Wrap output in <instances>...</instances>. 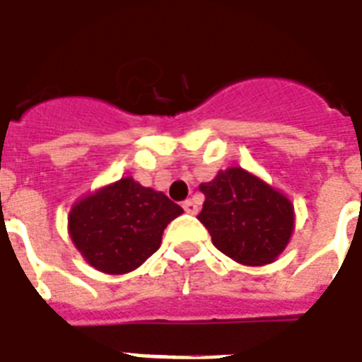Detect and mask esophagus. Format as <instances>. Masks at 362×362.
Segmentation results:
<instances>
[{
    "label": "esophagus",
    "mask_w": 362,
    "mask_h": 362,
    "mask_svg": "<svg viewBox=\"0 0 362 362\" xmlns=\"http://www.w3.org/2000/svg\"><path fill=\"white\" fill-rule=\"evenodd\" d=\"M183 210L187 211V214H191V216H194V214H198V206L194 204V200H185L183 202Z\"/></svg>",
    "instance_id": "esophagus-1"
}]
</instances>
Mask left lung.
<instances>
[{"instance_id": "1", "label": "left lung", "mask_w": 362, "mask_h": 362, "mask_svg": "<svg viewBox=\"0 0 362 362\" xmlns=\"http://www.w3.org/2000/svg\"><path fill=\"white\" fill-rule=\"evenodd\" d=\"M204 192L200 223L219 252L236 263L262 267L273 263L294 233V204L284 192L244 168L219 170Z\"/></svg>"}]
</instances>
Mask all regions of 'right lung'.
Here are the masks:
<instances>
[{
  "instance_id": "1",
  "label": "right lung",
  "mask_w": 362,
  "mask_h": 362,
  "mask_svg": "<svg viewBox=\"0 0 362 362\" xmlns=\"http://www.w3.org/2000/svg\"><path fill=\"white\" fill-rule=\"evenodd\" d=\"M183 214L164 192L122 177L81 197L68 214V235L100 273L124 274L160 248L168 223Z\"/></svg>"
}]
</instances>
